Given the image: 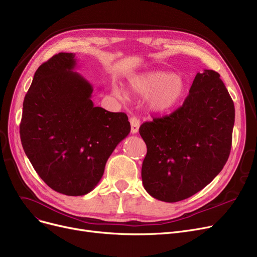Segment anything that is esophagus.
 <instances>
[{"mask_svg":"<svg viewBox=\"0 0 257 257\" xmlns=\"http://www.w3.org/2000/svg\"><path fill=\"white\" fill-rule=\"evenodd\" d=\"M130 124H131V133L132 135H136V133L139 132L140 126H141V121L138 117L132 116L130 118Z\"/></svg>","mask_w":257,"mask_h":257,"instance_id":"esophagus-1","label":"esophagus"}]
</instances>
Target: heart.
<instances>
[{"instance_id":"heart-1","label":"heart","mask_w":257,"mask_h":257,"mask_svg":"<svg viewBox=\"0 0 257 257\" xmlns=\"http://www.w3.org/2000/svg\"><path fill=\"white\" fill-rule=\"evenodd\" d=\"M130 90L140 96H146L149 109L155 113H164L173 110L184 99L187 84L180 74L167 71H150L129 79ZM112 92L119 98H124L125 92L114 86Z\"/></svg>"}]
</instances>
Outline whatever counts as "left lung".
Segmentation results:
<instances>
[{"mask_svg":"<svg viewBox=\"0 0 257 257\" xmlns=\"http://www.w3.org/2000/svg\"><path fill=\"white\" fill-rule=\"evenodd\" d=\"M235 109L220 75L197 73L182 107L140 127L147 146L142 166L145 190L175 203L202 190L226 165Z\"/></svg>","mask_w":257,"mask_h":257,"instance_id":"obj_1","label":"left lung"}]
</instances>
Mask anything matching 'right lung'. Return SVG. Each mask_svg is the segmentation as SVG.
Returning <instances> with one entry per match:
<instances>
[{
	"label": "right lung",
	"instance_id": "add662e5",
	"mask_svg": "<svg viewBox=\"0 0 257 257\" xmlns=\"http://www.w3.org/2000/svg\"><path fill=\"white\" fill-rule=\"evenodd\" d=\"M75 67V54L67 52L39 67L20 125L22 146L37 173L54 191L70 196L93 190L131 129L124 112L94 107L92 85Z\"/></svg>",
	"mask_w": 257,
	"mask_h": 257
}]
</instances>
